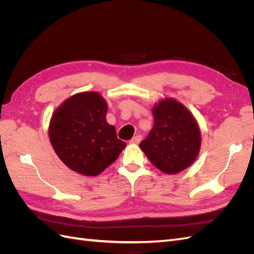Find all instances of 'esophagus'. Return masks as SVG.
<instances>
[{
    "instance_id": "obj_1",
    "label": "esophagus",
    "mask_w": 254,
    "mask_h": 254,
    "mask_svg": "<svg viewBox=\"0 0 254 254\" xmlns=\"http://www.w3.org/2000/svg\"><path fill=\"white\" fill-rule=\"evenodd\" d=\"M141 140H142V136L137 134L134 137H132L131 140H130V143H131V144H139L141 142Z\"/></svg>"
}]
</instances>
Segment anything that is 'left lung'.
I'll use <instances>...</instances> for the list:
<instances>
[{
	"instance_id": "obj_1",
	"label": "left lung",
	"mask_w": 254,
	"mask_h": 254,
	"mask_svg": "<svg viewBox=\"0 0 254 254\" xmlns=\"http://www.w3.org/2000/svg\"><path fill=\"white\" fill-rule=\"evenodd\" d=\"M155 124L140 143L150 162L167 175L194 163L201 146V133L194 115L174 98H163L152 107Z\"/></svg>"
}]
</instances>
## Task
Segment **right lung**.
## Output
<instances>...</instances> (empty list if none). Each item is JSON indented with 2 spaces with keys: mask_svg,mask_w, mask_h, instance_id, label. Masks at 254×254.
<instances>
[{
  "mask_svg": "<svg viewBox=\"0 0 254 254\" xmlns=\"http://www.w3.org/2000/svg\"><path fill=\"white\" fill-rule=\"evenodd\" d=\"M108 106L95 91L80 92L53 113L49 137L58 158L70 170L97 176L118 159L126 143L106 121Z\"/></svg>",
  "mask_w": 254,
  "mask_h": 254,
  "instance_id": "add662e5",
  "label": "right lung"
}]
</instances>
